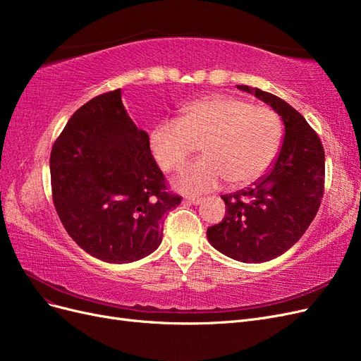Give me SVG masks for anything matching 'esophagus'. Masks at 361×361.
Masks as SVG:
<instances>
[{"label": "esophagus", "instance_id": "esophagus-1", "mask_svg": "<svg viewBox=\"0 0 361 361\" xmlns=\"http://www.w3.org/2000/svg\"><path fill=\"white\" fill-rule=\"evenodd\" d=\"M185 202L190 203V204L197 206V204H200V203L203 202V199H199V197H187V199H185Z\"/></svg>", "mask_w": 361, "mask_h": 361}]
</instances>
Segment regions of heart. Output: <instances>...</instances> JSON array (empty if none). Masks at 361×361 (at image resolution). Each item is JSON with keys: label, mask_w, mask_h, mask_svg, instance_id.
<instances>
[{"label": "heart", "mask_w": 361, "mask_h": 361, "mask_svg": "<svg viewBox=\"0 0 361 361\" xmlns=\"http://www.w3.org/2000/svg\"><path fill=\"white\" fill-rule=\"evenodd\" d=\"M283 125L269 106L253 105L243 97L212 94L194 101L182 117L169 118L152 129L149 145L158 166L179 169L200 143L203 158L180 170L173 187L202 194L224 179L244 187L259 179L279 155Z\"/></svg>", "instance_id": "heart-1"}]
</instances>
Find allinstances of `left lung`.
<instances>
[{"mask_svg":"<svg viewBox=\"0 0 361 361\" xmlns=\"http://www.w3.org/2000/svg\"><path fill=\"white\" fill-rule=\"evenodd\" d=\"M239 90L269 105L285 125L280 152L265 174L248 188L221 195L226 216L207 227V241L244 264H260L288 251L318 212L325 178L319 137L305 118L279 96L248 85Z\"/></svg>","mask_w":361,"mask_h":361,"instance_id":"left-lung-1","label":"left lung"}]
</instances>
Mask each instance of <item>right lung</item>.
<instances>
[{
    "label": "right lung",
    "mask_w": 361,
    "mask_h": 361,
    "mask_svg": "<svg viewBox=\"0 0 361 361\" xmlns=\"http://www.w3.org/2000/svg\"><path fill=\"white\" fill-rule=\"evenodd\" d=\"M52 200L66 232L90 256L130 264L159 247L170 194L152 157L149 135L122 102V90L99 94L69 118L52 146Z\"/></svg>",
    "instance_id": "add662e5"
}]
</instances>
